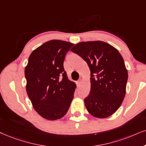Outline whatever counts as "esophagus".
Returning a JSON list of instances; mask_svg holds the SVG:
<instances>
[{"label":"esophagus","instance_id":"34e87169","mask_svg":"<svg viewBox=\"0 0 146 146\" xmlns=\"http://www.w3.org/2000/svg\"><path fill=\"white\" fill-rule=\"evenodd\" d=\"M82 79H79V80L77 81V86H80V85H81V84H82Z\"/></svg>","mask_w":146,"mask_h":146}]
</instances>
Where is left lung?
<instances>
[{
    "instance_id": "obj_1",
    "label": "left lung",
    "mask_w": 146,
    "mask_h": 146,
    "mask_svg": "<svg viewBox=\"0 0 146 146\" xmlns=\"http://www.w3.org/2000/svg\"><path fill=\"white\" fill-rule=\"evenodd\" d=\"M87 62L90 70L91 90L84 99L94 117L104 119L113 114L126 94L128 72L117 49L102 41L82 42L71 49Z\"/></svg>"
}]
</instances>
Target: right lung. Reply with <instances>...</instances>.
I'll list each match as a JSON object with an SVG mask.
<instances>
[{
    "mask_svg": "<svg viewBox=\"0 0 146 146\" xmlns=\"http://www.w3.org/2000/svg\"><path fill=\"white\" fill-rule=\"evenodd\" d=\"M73 45L60 40L45 42L31 53L25 68L27 96L38 114L50 121L63 117L74 96L76 84L63 67Z\"/></svg>",
    "mask_w": 146,
    "mask_h": 146,
    "instance_id": "1",
    "label": "right lung"
}]
</instances>
